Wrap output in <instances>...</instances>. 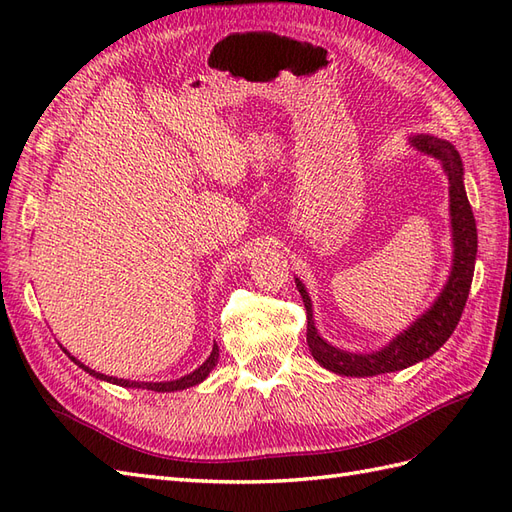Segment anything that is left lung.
Returning a JSON list of instances; mask_svg holds the SVG:
<instances>
[{"label":"left lung","instance_id":"8db88e82","mask_svg":"<svg viewBox=\"0 0 512 512\" xmlns=\"http://www.w3.org/2000/svg\"><path fill=\"white\" fill-rule=\"evenodd\" d=\"M411 144L422 153L437 157L443 166V173L450 181V218H452V240H454V264L452 272L445 283L443 292L437 296L422 318H417L409 329L400 333L396 339L376 350L370 355H357V352L339 350L326 344L318 335L316 324H313L311 298L305 285L296 279V287L307 309V344L313 359L326 370L342 376H376L387 372H398L409 368V365L428 359L432 352H437L450 335L454 333L458 320L463 316V309L469 296L471 279H474V264L478 253V231L476 218L471 212V205L465 194L463 183V162L461 155L452 147L448 140L435 136H415Z\"/></svg>","mask_w":512,"mask_h":512}]
</instances>
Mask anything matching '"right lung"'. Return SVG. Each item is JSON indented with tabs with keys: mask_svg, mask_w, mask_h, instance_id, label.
Segmentation results:
<instances>
[{
	"mask_svg": "<svg viewBox=\"0 0 512 512\" xmlns=\"http://www.w3.org/2000/svg\"><path fill=\"white\" fill-rule=\"evenodd\" d=\"M64 352H67V350H64ZM67 355H69V352H67ZM69 359H71L75 365H80V368H82L84 372H88L90 376L101 378V381H108V383H114V385H121V387H138V389H151V391H177V389H186V387L199 385L201 381H205L207 374L212 372L214 365L218 363V346L214 344L212 355L207 357V361L201 365V368H196L192 374L181 376V378H177V381H168V383H136V381H125V378H114V376H106V374H99V372H95V370H90V368H86V365H84L82 361H77V359L71 357V355H69Z\"/></svg>",
	"mask_w": 512,
	"mask_h": 512,
	"instance_id": "add662e5",
	"label": "right lung"
}]
</instances>
